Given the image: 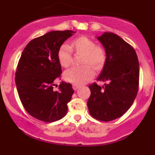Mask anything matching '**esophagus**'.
<instances>
[{
  "instance_id": "obj_1",
  "label": "esophagus",
  "mask_w": 155,
  "mask_h": 155,
  "mask_svg": "<svg viewBox=\"0 0 155 155\" xmlns=\"http://www.w3.org/2000/svg\"><path fill=\"white\" fill-rule=\"evenodd\" d=\"M72 87H73V89H74V90H78V89L79 88V85H77V84H73L72 85Z\"/></svg>"
}]
</instances>
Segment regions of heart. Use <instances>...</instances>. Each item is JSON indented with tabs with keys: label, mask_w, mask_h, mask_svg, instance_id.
I'll use <instances>...</instances> for the list:
<instances>
[{
	"label": "heart",
	"mask_w": 155,
	"mask_h": 155,
	"mask_svg": "<svg viewBox=\"0 0 155 155\" xmlns=\"http://www.w3.org/2000/svg\"><path fill=\"white\" fill-rule=\"evenodd\" d=\"M71 47L76 52L84 54L82 64L88 65L68 69L64 74V78L74 84L82 85L90 81L94 76V71L90 65L95 70H99L104 66L106 61V52L102 47L96 45L93 40L84 35L74 39ZM72 52L71 47L68 44H63L60 46L58 51V59L62 66L68 68L71 64Z\"/></svg>",
	"instance_id": "b5f03b06"
}]
</instances>
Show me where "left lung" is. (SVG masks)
Listing matches in <instances>:
<instances>
[{"instance_id":"1","label":"left lung","mask_w":155,"mask_h":155,"mask_svg":"<svg viewBox=\"0 0 155 155\" xmlns=\"http://www.w3.org/2000/svg\"><path fill=\"white\" fill-rule=\"evenodd\" d=\"M97 39L106 55L97 80L107 84L89 86L87 106L92 117L108 122L122 117L132 106L138 90L139 63L135 49L117 34L105 32Z\"/></svg>"}]
</instances>
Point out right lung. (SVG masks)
I'll return each instance as SVG.
<instances>
[{"label": "right lung", "mask_w": 155, "mask_h": 155, "mask_svg": "<svg viewBox=\"0 0 155 155\" xmlns=\"http://www.w3.org/2000/svg\"><path fill=\"white\" fill-rule=\"evenodd\" d=\"M75 33L49 32L31 41L22 51L16 72V86L25 109L34 118L52 122L66 114L74 90L70 83L64 81L58 90L54 89L62 73L58 51Z\"/></svg>", "instance_id": "add662e5"}]
</instances>
